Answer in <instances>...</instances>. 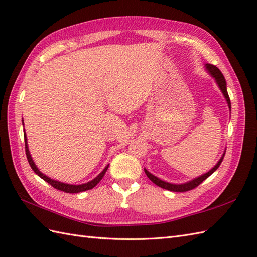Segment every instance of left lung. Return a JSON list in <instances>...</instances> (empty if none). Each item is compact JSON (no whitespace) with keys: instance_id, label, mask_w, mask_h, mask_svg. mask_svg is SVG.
<instances>
[{"instance_id":"1","label":"left lung","mask_w":257,"mask_h":257,"mask_svg":"<svg viewBox=\"0 0 257 257\" xmlns=\"http://www.w3.org/2000/svg\"><path fill=\"white\" fill-rule=\"evenodd\" d=\"M205 69L207 70V73H209L212 76V77L214 78L215 83H216L217 86H219V88L222 91L223 96H224L225 100L227 102V106H228V108H230V111H231V100H230V97H228V94H227L226 80L224 78V76H223V74L221 73V70L217 68L216 66H214V65L205 64ZM224 155H225V151L223 152L221 159L217 161L216 165L213 167L210 171H207L206 173L202 174V176H200L198 178H194V179L191 180V181H188V182H185V183H180V184L170 183V182L163 181V180H161V179H159L158 177L154 176V174L150 173L148 170H147V169H145V172L147 174V177H148L156 185H158V187H160L162 189H166V190H169V191H173V192H185V191H189V190H192V189L196 188L200 183L203 182L205 179L209 178L211 174L214 172L217 168L220 167L221 162L223 160V158H224Z\"/></svg>"}]
</instances>
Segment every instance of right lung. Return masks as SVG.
Returning a JSON list of instances; mask_svg holds the SVG:
<instances>
[{
    "label": "right lung",
    "instance_id": "add662e5",
    "mask_svg": "<svg viewBox=\"0 0 257 257\" xmlns=\"http://www.w3.org/2000/svg\"><path fill=\"white\" fill-rule=\"evenodd\" d=\"M24 123V122H23ZM24 140H25V152H26V157H27V160H29V163L31 168L34 170V172L37 174L38 177L42 178L44 181H46L47 183H50L52 187H54L57 190H61V191H64V192L66 193H78V192H84V191H87V190H90L94 187H96L97 183H99L100 180L102 179V177L105 176V173L107 171V169L109 167V165H107L105 167V169L98 174V176L92 179L91 181L89 182H86V183H83V184H69V183H64V182H61V181H57V180H54V179H51L48 178L47 176H45L44 173H42L40 170H38V168L36 167L35 162L33 161L32 157H31V154H30V150H29V146H27V138H26V135H25V130H24Z\"/></svg>",
    "mask_w": 257,
    "mask_h": 257
}]
</instances>
